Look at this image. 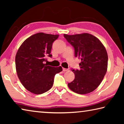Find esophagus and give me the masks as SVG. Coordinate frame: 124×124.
I'll use <instances>...</instances> for the list:
<instances>
[{"instance_id":"34e87169","label":"esophagus","mask_w":124,"mask_h":124,"mask_svg":"<svg viewBox=\"0 0 124 124\" xmlns=\"http://www.w3.org/2000/svg\"><path fill=\"white\" fill-rule=\"evenodd\" d=\"M68 69H67V68H63V72H66V71H68Z\"/></svg>"}]
</instances>
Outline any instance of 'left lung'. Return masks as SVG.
<instances>
[{"instance_id":"8db88e82","label":"left lung","mask_w":124,"mask_h":124,"mask_svg":"<svg viewBox=\"0 0 124 124\" xmlns=\"http://www.w3.org/2000/svg\"><path fill=\"white\" fill-rule=\"evenodd\" d=\"M63 35L74 47L75 57L81 60L80 70L72 69L75 79L68 84V87L78 94L90 93L101 83L107 70L106 48L97 38L89 33Z\"/></svg>"}]
</instances>
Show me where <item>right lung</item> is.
<instances>
[{
	"instance_id": "1",
	"label": "right lung",
	"mask_w": 124,
	"mask_h": 124,
	"mask_svg": "<svg viewBox=\"0 0 124 124\" xmlns=\"http://www.w3.org/2000/svg\"><path fill=\"white\" fill-rule=\"evenodd\" d=\"M59 35L38 33L27 38L17 52L15 57L17 76L23 86L33 93L39 95L51 89L57 73L62 71L61 66L54 67L44 63L51 57L54 41Z\"/></svg>"
}]
</instances>
